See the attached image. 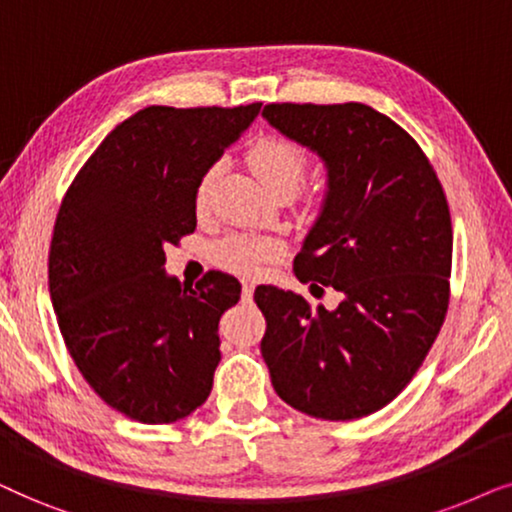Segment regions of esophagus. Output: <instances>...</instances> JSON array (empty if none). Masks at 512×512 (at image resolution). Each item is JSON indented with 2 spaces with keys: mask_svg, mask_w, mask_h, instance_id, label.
Returning <instances> with one entry per match:
<instances>
[{
  "mask_svg": "<svg viewBox=\"0 0 512 512\" xmlns=\"http://www.w3.org/2000/svg\"><path fill=\"white\" fill-rule=\"evenodd\" d=\"M252 292H255V285H252L250 281H243V299H245V302H250Z\"/></svg>",
  "mask_w": 512,
  "mask_h": 512,
  "instance_id": "34e87169",
  "label": "esophagus"
}]
</instances>
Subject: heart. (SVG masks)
<instances>
[{"instance_id": "1", "label": "heart", "mask_w": 512, "mask_h": 512, "mask_svg": "<svg viewBox=\"0 0 512 512\" xmlns=\"http://www.w3.org/2000/svg\"><path fill=\"white\" fill-rule=\"evenodd\" d=\"M248 163L252 173L262 180V185L271 194L281 189H295L302 185L306 170H309V156L297 142H292L283 135H264L255 140L248 149ZM215 168L203 173L199 187H196V206H203L208 199L210 185H213ZM278 245L267 238H250V236H229L215 248V260L220 267L236 271V274H252L260 262L274 257Z\"/></svg>"}]
</instances>
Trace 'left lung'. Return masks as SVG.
Segmentation results:
<instances>
[{"mask_svg": "<svg viewBox=\"0 0 512 512\" xmlns=\"http://www.w3.org/2000/svg\"><path fill=\"white\" fill-rule=\"evenodd\" d=\"M262 117L325 163L327 194L295 276L313 295H342L327 311L274 285L255 290L271 384L309 417H367L410 384L445 323V192L412 135L363 102H271Z\"/></svg>", "mask_w": 512, "mask_h": 512, "instance_id": "1", "label": "left lung"}]
</instances>
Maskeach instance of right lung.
<instances>
[{"mask_svg":"<svg viewBox=\"0 0 512 512\" xmlns=\"http://www.w3.org/2000/svg\"><path fill=\"white\" fill-rule=\"evenodd\" d=\"M152 105L88 156L60 203L49 290L67 351L88 386L140 424H173L206 403L222 313L241 283L208 271L185 288L166 248L196 229V187L260 114Z\"/></svg>","mask_w":512,"mask_h":512,"instance_id":"1","label":"right lung"}]
</instances>
